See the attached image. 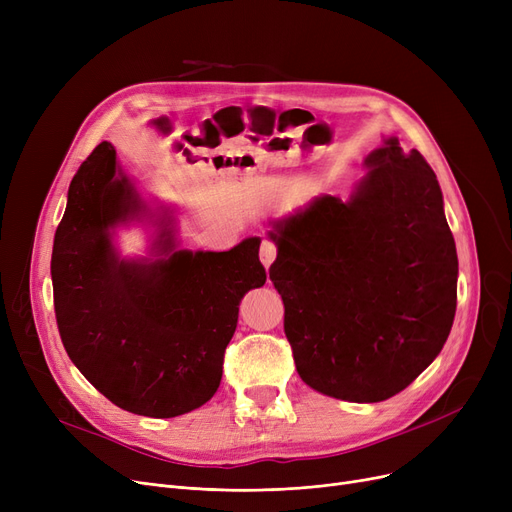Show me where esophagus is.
<instances>
[{
	"label": "esophagus",
	"mask_w": 512,
	"mask_h": 512,
	"mask_svg": "<svg viewBox=\"0 0 512 512\" xmlns=\"http://www.w3.org/2000/svg\"><path fill=\"white\" fill-rule=\"evenodd\" d=\"M276 255H278L276 242H272V240H263V242H261V249H259V259H261V263L265 265V270H270L272 263L276 261Z\"/></svg>",
	"instance_id": "34e87169"
}]
</instances>
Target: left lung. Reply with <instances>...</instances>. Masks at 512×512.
Instances as JSON below:
<instances>
[{
  "label": "left lung",
  "instance_id": "left-lung-1",
  "mask_svg": "<svg viewBox=\"0 0 512 512\" xmlns=\"http://www.w3.org/2000/svg\"><path fill=\"white\" fill-rule=\"evenodd\" d=\"M355 193L321 195L274 222L270 280L301 380L380 402L432 363L456 311L454 238L434 170L396 137L365 159Z\"/></svg>",
  "mask_w": 512,
  "mask_h": 512
}]
</instances>
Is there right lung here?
<instances>
[{
	"mask_svg": "<svg viewBox=\"0 0 512 512\" xmlns=\"http://www.w3.org/2000/svg\"><path fill=\"white\" fill-rule=\"evenodd\" d=\"M149 221L155 260H122L109 230ZM261 238L230 251L178 249L170 209H151L126 178L112 143H99L68 188L53 238V307L78 371L116 407L178 417L215 394L238 305L265 284Z\"/></svg>",
	"mask_w": 512,
	"mask_h": 512,
	"instance_id": "add662e5",
	"label": "right lung"
}]
</instances>
